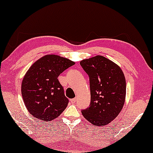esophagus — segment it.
Returning <instances> with one entry per match:
<instances>
[{"instance_id":"1","label":"esophagus","mask_w":153,"mask_h":153,"mask_svg":"<svg viewBox=\"0 0 153 153\" xmlns=\"http://www.w3.org/2000/svg\"><path fill=\"white\" fill-rule=\"evenodd\" d=\"M70 101H71V103H72V104H74L75 102H76V97L73 98V99L71 100Z\"/></svg>"}]
</instances>
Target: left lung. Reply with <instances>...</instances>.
<instances>
[{"mask_svg": "<svg viewBox=\"0 0 153 153\" xmlns=\"http://www.w3.org/2000/svg\"><path fill=\"white\" fill-rule=\"evenodd\" d=\"M89 76L91 104L81 113L94 125L104 126L122 110L126 95V82L122 70L114 62L97 56L80 62Z\"/></svg>", "mask_w": 153, "mask_h": 153, "instance_id": "left-lung-1", "label": "left lung"}]
</instances>
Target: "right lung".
<instances>
[{"instance_id":"right-lung-1","label":"right lung","mask_w":153,"mask_h":153,"mask_svg":"<svg viewBox=\"0 0 153 153\" xmlns=\"http://www.w3.org/2000/svg\"><path fill=\"white\" fill-rule=\"evenodd\" d=\"M73 65L74 62L68 58L47 55L29 68L22 81V94L33 116L49 122L65 109L69 100L58 77Z\"/></svg>"}]
</instances>
